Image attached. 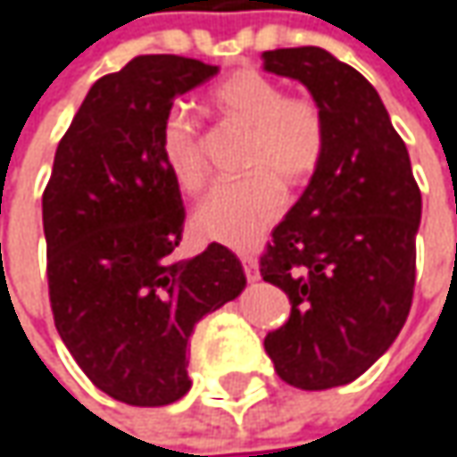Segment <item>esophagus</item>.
<instances>
[{
	"label": "esophagus",
	"instance_id": "obj_1",
	"mask_svg": "<svg viewBox=\"0 0 457 457\" xmlns=\"http://www.w3.org/2000/svg\"><path fill=\"white\" fill-rule=\"evenodd\" d=\"M243 269H245L248 282H258L261 279V271H258V263H255L253 255H243Z\"/></svg>",
	"mask_w": 457,
	"mask_h": 457
}]
</instances>
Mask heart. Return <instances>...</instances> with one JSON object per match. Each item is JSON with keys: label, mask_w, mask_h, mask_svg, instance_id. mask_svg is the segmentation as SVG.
<instances>
[{"label": "heart", "mask_w": 457, "mask_h": 457, "mask_svg": "<svg viewBox=\"0 0 457 457\" xmlns=\"http://www.w3.org/2000/svg\"><path fill=\"white\" fill-rule=\"evenodd\" d=\"M209 103L229 126L245 131L240 170L248 175L217 183L194 212V229L229 248H251L284 209V186H303L326 154V119L315 100L287 95L255 71L240 69L225 77ZM160 154L180 191L196 194L206 183V157L199 123L173 108L160 129Z\"/></svg>", "instance_id": "obj_1"}]
</instances>
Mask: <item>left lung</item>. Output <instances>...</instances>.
<instances>
[{
	"label": "left lung",
	"instance_id": "1",
	"mask_svg": "<svg viewBox=\"0 0 457 457\" xmlns=\"http://www.w3.org/2000/svg\"><path fill=\"white\" fill-rule=\"evenodd\" d=\"M263 69L300 79L326 119L323 162L261 255L263 282L292 305L263 346L284 383L336 388L378 362L409 318L421 191L357 69L318 46L263 51Z\"/></svg>",
	"mask_w": 457,
	"mask_h": 457
}]
</instances>
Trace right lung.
I'll return each instance as SVG.
<instances>
[{"label":"right lung","instance_id":"add662e5","mask_svg":"<svg viewBox=\"0 0 457 457\" xmlns=\"http://www.w3.org/2000/svg\"><path fill=\"white\" fill-rule=\"evenodd\" d=\"M214 74L199 59L152 54L100 77L43 191L56 331L95 388L129 406H168L188 393V336L245 287L240 258L220 243L173 258L186 209L160 129L175 97Z\"/></svg>","mask_w":457,"mask_h":457}]
</instances>
